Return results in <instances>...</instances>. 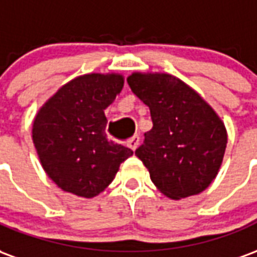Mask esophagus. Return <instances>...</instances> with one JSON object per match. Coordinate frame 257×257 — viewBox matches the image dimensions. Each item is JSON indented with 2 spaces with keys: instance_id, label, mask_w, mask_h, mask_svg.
I'll return each mask as SVG.
<instances>
[{
  "instance_id": "esophagus-1",
  "label": "esophagus",
  "mask_w": 257,
  "mask_h": 257,
  "mask_svg": "<svg viewBox=\"0 0 257 257\" xmlns=\"http://www.w3.org/2000/svg\"><path fill=\"white\" fill-rule=\"evenodd\" d=\"M139 143H140V138L138 136V135H135L134 138H131V139L128 140V143H126V146H128L131 150H136L138 147H139Z\"/></svg>"
}]
</instances>
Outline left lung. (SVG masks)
I'll list each match as a JSON object with an SVG mask.
<instances>
[{"instance_id":"8db88e82","label":"left lung","mask_w":257,"mask_h":257,"mask_svg":"<svg viewBox=\"0 0 257 257\" xmlns=\"http://www.w3.org/2000/svg\"><path fill=\"white\" fill-rule=\"evenodd\" d=\"M126 81L150 108L153 129L135 154L149 169L151 182L171 199L202 193L217 176L226 151L221 118L175 75L135 71Z\"/></svg>"}]
</instances>
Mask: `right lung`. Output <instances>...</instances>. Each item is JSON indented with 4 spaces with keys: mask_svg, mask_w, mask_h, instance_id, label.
<instances>
[{
    "mask_svg": "<svg viewBox=\"0 0 257 257\" xmlns=\"http://www.w3.org/2000/svg\"><path fill=\"white\" fill-rule=\"evenodd\" d=\"M122 88V74H84L62 85L40 107L31 138L44 171L59 189L93 198L134 154L108 142L104 132V110Z\"/></svg>",
    "mask_w": 257,
    "mask_h": 257,
    "instance_id": "obj_1",
    "label": "right lung"
}]
</instances>
